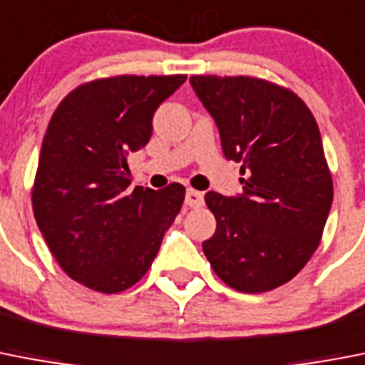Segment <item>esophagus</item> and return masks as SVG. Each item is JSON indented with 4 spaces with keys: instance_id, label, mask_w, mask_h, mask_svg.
I'll list each match as a JSON object with an SVG mask.
<instances>
[{
    "instance_id": "esophagus-1",
    "label": "esophagus",
    "mask_w": 365,
    "mask_h": 365,
    "mask_svg": "<svg viewBox=\"0 0 365 365\" xmlns=\"http://www.w3.org/2000/svg\"><path fill=\"white\" fill-rule=\"evenodd\" d=\"M185 204L189 207H200L204 204V195L200 191H195V189H187V192H185Z\"/></svg>"
}]
</instances>
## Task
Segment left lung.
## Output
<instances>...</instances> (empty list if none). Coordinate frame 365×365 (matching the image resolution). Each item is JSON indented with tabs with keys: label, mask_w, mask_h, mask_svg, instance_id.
Instances as JSON below:
<instances>
[{
	"label": "left lung",
	"mask_w": 365,
	"mask_h": 365,
	"mask_svg": "<svg viewBox=\"0 0 365 365\" xmlns=\"http://www.w3.org/2000/svg\"><path fill=\"white\" fill-rule=\"evenodd\" d=\"M192 91L219 128L226 159L241 163L243 192H206L217 219L202 250L220 280L263 293L292 280L323 235L332 176L312 111L263 79L192 76Z\"/></svg>",
	"instance_id": "obj_1"
}]
</instances>
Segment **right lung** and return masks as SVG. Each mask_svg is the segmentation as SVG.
Here are the masks:
<instances>
[{"instance_id":"obj_1","label":"right lung","mask_w":365,"mask_h":365,"mask_svg":"<svg viewBox=\"0 0 365 365\" xmlns=\"http://www.w3.org/2000/svg\"><path fill=\"white\" fill-rule=\"evenodd\" d=\"M187 76H118L64 98L42 140L33 213L53 258L72 280L118 293L145 277L185 197L130 191L128 154L148 145L154 113Z\"/></svg>"}]
</instances>
